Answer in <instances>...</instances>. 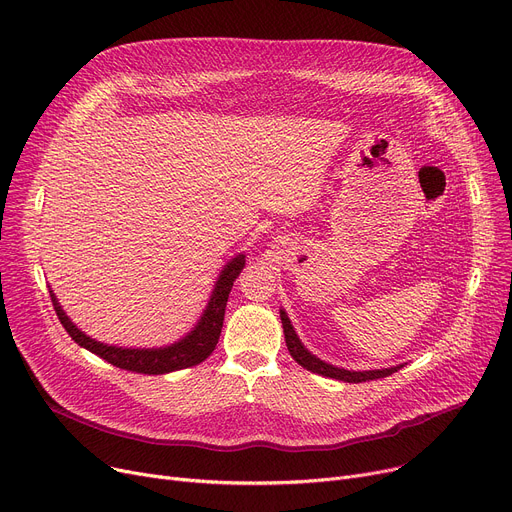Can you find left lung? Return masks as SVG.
<instances>
[{
	"label": "left lung",
	"instance_id": "1",
	"mask_svg": "<svg viewBox=\"0 0 512 512\" xmlns=\"http://www.w3.org/2000/svg\"><path fill=\"white\" fill-rule=\"evenodd\" d=\"M280 317H282V327H284V335H286L288 352L306 370L323 374V377H329V379L344 381V383H366V381L389 377V374H393V372H397L401 368V366H393V368H381V370H362V372H356V370H346V368H337L333 364H327V362L319 360L317 356H313L309 350H306L300 344V339H298V335H296V331H294L286 311H280Z\"/></svg>",
	"mask_w": 512,
	"mask_h": 512
}]
</instances>
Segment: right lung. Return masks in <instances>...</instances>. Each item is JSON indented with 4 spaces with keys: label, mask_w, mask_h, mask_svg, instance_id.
<instances>
[{
    "label": "right lung",
    "mask_w": 512,
    "mask_h": 512,
    "mask_svg": "<svg viewBox=\"0 0 512 512\" xmlns=\"http://www.w3.org/2000/svg\"><path fill=\"white\" fill-rule=\"evenodd\" d=\"M245 267V255H236L232 261H228L222 269V274L216 282V288L212 292V298L203 311L199 323L193 327L191 333H187L179 342L166 348H152V350H135V348H117V346H107L100 344L96 339L88 337L84 331H80L70 317L63 313L59 306L53 290H51V300L55 306V313L65 327V331L70 333L74 342L92 354L100 356L102 360L111 362L117 368L131 370V372H140V374H166L173 370L189 368L199 362L206 360L220 339L222 323H224V311H226V302L228 294L232 290L234 280L238 278Z\"/></svg>",
    "instance_id": "1"
}]
</instances>
